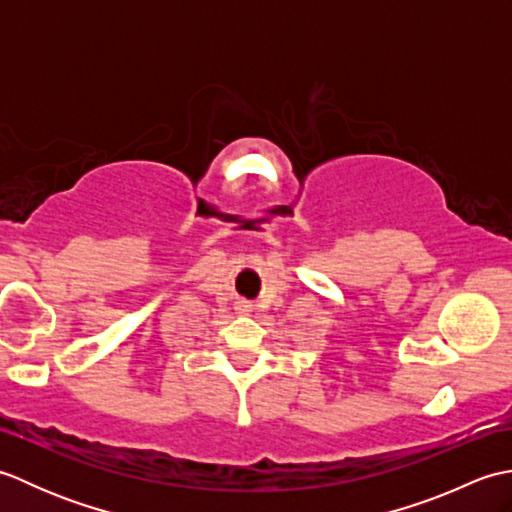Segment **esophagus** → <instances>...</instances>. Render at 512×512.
<instances>
[{"instance_id": "esophagus-1", "label": "esophagus", "mask_w": 512, "mask_h": 512, "mask_svg": "<svg viewBox=\"0 0 512 512\" xmlns=\"http://www.w3.org/2000/svg\"><path fill=\"white\" fill-rule=\"evenodd\" d=\"M235 310L239 312V314H248L250 310H253V308H250V303L248 301H237V306H235Z\"/></svg>"}]
</instances>
